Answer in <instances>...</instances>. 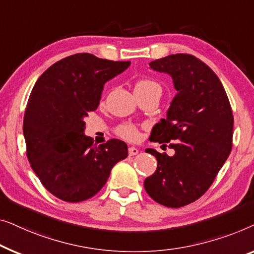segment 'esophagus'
<instances>
[{
    "label": "esophagus",
    "mask_w": 254,
    "mask_h": 254,
    "mask_svg": "<svg viewBox=\"0 0 254 254\" xmlns=\"http://www.w3.org/2000/svg\"><path fill=\"white\" fill-rule=\"evenodd\" d=\"M138 153H139L138 148H135V147H128V155H130V156L137 155Z\"/></svg>",
    "instance_id": "34e87169"
}]
</instances>
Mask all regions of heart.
<instances>
[{
    "mask_svg": "<svg viewBox=\"0 0 254 254\" xmlns=\"http://www.w3.org/2000/svg\"><path fill=\"white\" fill-rule=\"evenodd\" d=\"M152 88L161 90L160 85L156 81L148 79V78H141L138 79L134 84V91H147ZM116 133L121 138L126 139L127 141H137L140 138V132L138 127L133 123H122L116 127Z\"/></svg>",
    "mask_w": 254,
    "mask_h": 254,
    "instance_id": "heart-1",
    "label": "heart"
}]
</instances>
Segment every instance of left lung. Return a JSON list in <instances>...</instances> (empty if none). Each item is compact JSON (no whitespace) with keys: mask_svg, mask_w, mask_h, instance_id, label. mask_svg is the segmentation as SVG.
I'll return each mask as SVG.
<instances>
[{"mask_svg":"<svg viewBox=\"0 0 254 254\" xmlns=\"http://www.w3.org/2000/svg\"><path fill=\"white\" fill-rule=\"evenodd\" d=\"M173 77L176 95L167 119L155 124L153 141L170 142L173 156L147 148L158 168L144 182L149 197L178 208L195 201L215 180L233 148L234 115L215 72L198 57L175 54L149 63ZM167 146V145H166Z\"/></svg>","mask_w":254,"mask_h":254,"instance_id":"8db88e82","label":"left lung"}]
</instances>
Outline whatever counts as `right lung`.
I'll use <instances>...</instances> for the list:
<instances>
[{
    "instance_id": "obj_1",
    "label": "right lung",
    "mask_w": 254,
    "mask_h": 254,
    "mask_svg": "<svg viewBox=\"0 0 254 254\" xmlns=\"http://www.w3.org/2000/svg\"><path fill=\"white\" fill-rule=\"evenodd\" d=\"M130 63L79 53L49 66L32 88L23 124L26 155L42 185L59 199L92 198L127 156L119 139L93 144L84 135V119L98 108L106 81Z\"/></svg>"
}]
</instances>
